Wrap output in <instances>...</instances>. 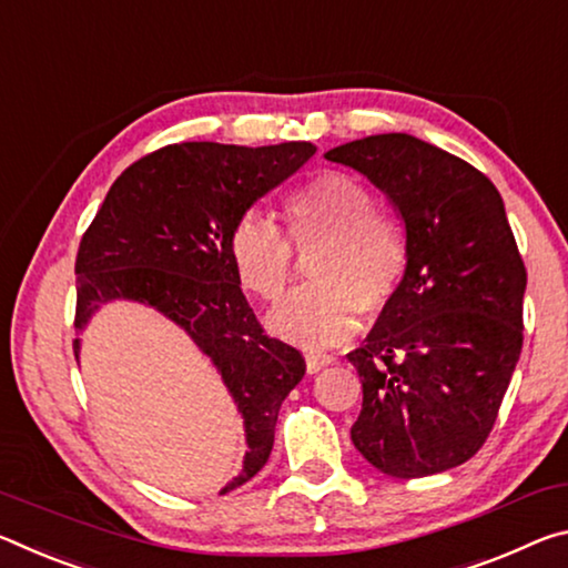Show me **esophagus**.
I'll return each instance as SVG.
<instances>
[{
    "label": "esophagus",
    "instance_id": "esophagus-1",
    "mask_svg": "<svg viewBox=\"0 0 568 568\" xmlns=\"http://www.w3.org/2000/svg\"><path fill=\"white\" fill-rule=\"evenodd\" d=\"M332 362H334V357H329V355H317V352H310V355H306V372L314 375V372L324 369L327 365H332Z\"/></svg>",
    "mask_w": 568,
    "mask_h": 568
}]
</instances>
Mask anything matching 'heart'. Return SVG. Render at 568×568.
<instances>
[{"label": "heart", "instance_id": "obj_1", "mask_svg": "<svg viewBox=\"0 0 568 568\" xmlns=\"http://www.w3.org/2000/svg\"><path fill=\"white\" fill-rule=\"evenodd\" d=\"M290 239L300 248L324 244L314 264L320 284L296 290L268 314V329L306 349L334 347L359 324V306L383 312L407 268V244L397 223L377 213L365 183L342 171L312 179L286 199ZM272 221L248 213L229 234V256L241 286L274 302L294 274V248Z\"/></svg>", "mask_w": 568, "mask_h": 568}]
</instances>
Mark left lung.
Instances as JSON below:
<instances>
[{
	"label": "left lung",
	"instance_id": "left-lung-1",
	"mask_svg": "<svg viewBox=\"0 0 568 568\" xmlns=\"http://www.w3.org/2000/svg\"><path fill=\"white\" fill-rule=\"evenodd\" d=\"M379 189L405 226L395 300L347 359L362 379L352 443L393 478L466 463L486 443L524 347L526 266L486 175L407 133L324 153Z\"/></svg>",
	"mask_w": 568,
	"mask_h": 568
}]
</instances>
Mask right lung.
I'll list each match as a JSON object with an SVG mask.
<instances>
[{
    "label": "right lung",
    "mask_w": 568,
    "mask_h": 568,
    "mask_svg": "<svg viewBox=\"0 0 568 568\" xmlns=\"http://www.w3.org/2000/svg\"><path fill=\"white\" fill-rule=\"evenodd\" d=\"M317 153L312 143H179L130 165L110 185L80 241V334L102 304L133 302L163 314L211 359L244 420L241 473L229 494L266 466L284 397L302 383L304 357L256 322L229 256V234L268 191Z\"/></svg>",
    "instance_id": "1"
}]
</instances>
